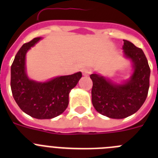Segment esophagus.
Instances as JSON below:
<instances>
[{
    "instance_id": "1",
    "label": "esophagus",
    "mask_w": 158,
    "mask_h": 158,
    "mask_svg": "<svg viewBox=\"0 0 158 158\" xmlns=\"http://www.w3.org/2000/svg\"><path fill=\"white\" fill-rule=\"evenodd\" d=\"M91 69H89V68H85V69H82V74L84 76H89L91 73Z\"/></svg>"
}]
</instances>
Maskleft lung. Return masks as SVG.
Returning <instances> with one entry per match:
<instances>
[{"label": "left lung", "instance_id": "obj_1", "mask_svg": "<svg viewBox=\"0 0 158 158\" xmlns=\"http://www.w3.org/2000/svg\"><path fill=\"white\" fill-rule=\"evenodd\" d=\"M123 48L134 62L135 72L127 83L116 85L93 73L92 102L99 113L112 118H124L135 114L144 104L150 88V68L141 48L123 40Z\"/></svg>", "mask_w": 158, "mask_h": 158}]
</instances>
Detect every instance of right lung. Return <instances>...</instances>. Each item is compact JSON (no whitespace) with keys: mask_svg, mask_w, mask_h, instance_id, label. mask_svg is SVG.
<instances>
[{"mask_svg":"<svg viewBox=\"0 0 158 158\" xmlns=\"http://www.w3.org/2000/svg\"><path fill=\"white\" fill-rule=\"evenodd\" d=\"M41 38L24 43L11 66V89L19 108L33 118H52L62 114L69 104V93L82 77L78 72L61 76L45 83L31 81L25 73V55Z\"/></svg>","mask_w":158,"mask_h":158,"instance_id":"add662e5","label":"right lung"}]
</instances>
